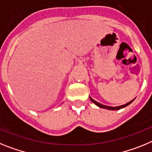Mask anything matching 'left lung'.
<instances>
[{"instance_id": "8db88e82", "label": "left lung", "mask_w": 152, "mask_h": 152, "mask_svg": "<svg viewBox=\"0 0 152 152\" xmlns=\"http://www.w3.org/2000/svg\"><path fill=\"white\" fill-rule=\"evenodd\" d=\"M90 99H91V101H92V102H93V103L96 104V105H97V106H99V107L102 108V109H109V110H118V109H122V108L125 107V106H127V105H129V104H131L132 102L134 101V99H133V100H132V101L129 102H128V103L125 104V105H120V106H117V107H111V106H107V105H102V104H101V103H99V102H98L95 101V100L92 99L91 98V97H90Z\"/></svg>"}]
</instances>
